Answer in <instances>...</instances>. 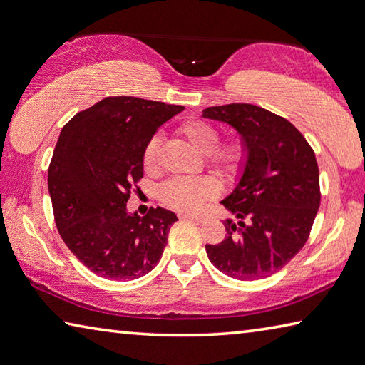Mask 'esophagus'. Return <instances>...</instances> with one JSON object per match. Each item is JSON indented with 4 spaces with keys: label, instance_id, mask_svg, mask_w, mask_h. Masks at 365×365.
Returning a JSON list of instances; mask_svg holds the SVG:
<instances>
[{
    "label": "esophagus",
    "instance_id": "34e87169",
    "mask_svg": "<svg viewBox=\"0 0 365 365\" xmlns=\"http://www.w3.org/2000/svg\"><path fill=\"white\" fill-rule=\"evenodd\" d=\"M178 217L180 219H189V221H195V222H203L205 217L200 216V215H190V212H180L178 215Z\"/></svg>",
    "mask_w": 365,
    "mask_h": 365
}]
</instances>
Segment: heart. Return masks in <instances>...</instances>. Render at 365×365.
Listing matches in <instances>:
<instances>
[{
    "label": "heart",
    "mask_w": 365,
    "mask_h": 365,
    "mask_svg": "<svg viewBox=\"0 0 365 365\" xmlns=\"http://www.w3.org/2000/svg\"><path fill=\"white\" fill-rule=\"evenodd\" d=\"M178 133L187 141L197 153L206 155L210 167L219 176L230 178L242 168L246 157V149L240 140H229L219 143L217 130L211 123L198 119L185 120L178 127ZM160 138L154 136L148 141L143 150V168L148 173H154L159 168ZM217 184L208 176L197 178H173L160 187V200L170 208L194 212L202 208V205L216 197Z\"/></svg>",
    "instance_id": "obj_1"
}]
</instances>
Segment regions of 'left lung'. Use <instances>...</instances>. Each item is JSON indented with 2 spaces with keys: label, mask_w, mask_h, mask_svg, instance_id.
<instances>
[{
  "label": "left lung",
  "mask_w": 365,
  "mask_h": 365,
  "mask_svg": "<svg viewBox=\"0 0 365 365\" xmlns=\"http://www.w3.org/2000/svg\"><path fill=\"white\" fill-rule=\"evenodd\" d=\"M224 122L246 149L235 187L221 202L237 217L227 235L206 245L210 262L235 279H260L281 270L307 243L319 208V170L310 144L289 120L247 103L203 109Z\"/></svg>",
  "instance_id": "left-lung-1"
}]
</instances>
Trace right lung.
Returning <instances> with one entry per match:
<instances>
[{"label": "right lung", "instance_id": "obj_1", "mask_svg": "<svg viewBox=\"0 0 365 365\" xmlns=\"http://www.w3.org/2000/svg\"><path fill=\"white\" fill-rule=\"evenodd\" d=\"M182 109L108 97L61 128L47 176L55 224L68 250L101 278L136 279L159 264L176 215L157 206L141 217L127 202L143 178L144 146Z\"/></svg>", "mask_w": 365, "mask_h": 365}]
</instances>
